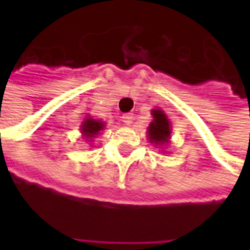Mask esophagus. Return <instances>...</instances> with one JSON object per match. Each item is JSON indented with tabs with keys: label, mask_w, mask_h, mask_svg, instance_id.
<instances>
[{
	"label": "esophagus",
	"mask_w": 250,
	"mask_h": 250,
	"mask_svg": "<svg viewBox=\"0 0 250 250\" xmlns=\"http://www.w3.org/2000/svg\"><path fill=\"white\" fill-rule=\"evenodd\" d=\"M122 119H123V123H125V125H130L131 123H132V115L131 114L123 115V118H122Z\"/></svg>",
	"instance_id": "esophagus-1"
}]
</instances>
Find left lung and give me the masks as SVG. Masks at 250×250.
Here are the masks:
<instances>
[{
    "instance_id": "left-lung-1",
    "label": "left lung",
    "mask_w": 250,
    "mask_h": 250,
    "mask_svg": "<svg viewBox=\"0 0 250 250\" xmlns=\"http://www.w3.org/2000/svg\"><path fill=\"white\" fill-rule=\"evenodd\" d=\"M152 120L147 127V136L148 142L154 146L162 148L161 151L165 152L167 145H170V138H171V125L168 120L167 115L163 112L162 109L154 108L151 111Z\"/></svg>"
}]
</instances>
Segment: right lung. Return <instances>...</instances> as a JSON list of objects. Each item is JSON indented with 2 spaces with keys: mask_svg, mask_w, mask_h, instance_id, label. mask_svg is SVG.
I'll use <instances>...</instances> for the list:
<instances>
[{
  "mask_svg": "<svg viewBox=\"0 0 250 250\" xmlns=\"http://www.w3.org/2000/svg\"><path fill=\"white\" fill-rule=\"evenodd\" d=\"M105 123L102 120L92 119L91 116H87L85 119L82 122L80 125V131H82V136L87 142H93V139L104 130Z\"/></svg>",
  "mask_w": 250,
  "mask_h": 250,
  "instance_id": "1",
  "label": "right lung"
}]
</instances>
